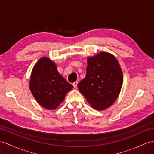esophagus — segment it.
Here are the masks:
<instances>
[{
	"label": "esophagus",
	"mask_w": 154,
	"mask_h": 154,
	"mask_svg": "<svg viewBox=\"0 0 154 154\" xmlns=\"http://www.w3.org/2000/svg\"><path fill=\"white\" fill-rule=\"evenodd\" d=\"M72 85H73V86H74V88L76 89V88H77V85H78V82H74V83L72 84Z\"/></svg>",
	"instance_id": "1"
}]
</instances>
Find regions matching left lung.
Instances as JSON below:
<instances>
[{
    "mask_svg": "<svg viewBox=\"0 0 154 154\" xmlns=\"http://www.w3.org/2000/svg\"><path fill=\"white\" fill-rule=\"evenodd\" d=\"M86 76L78 88L92 108L104 110L117 99L123 84V72L114 56L101 51L88 57Z\"/></svg>",
    "mask_w": 154,
    "mask_h": 154,
    "instance_id": "1",
    "label": "left lung"
}]
</instances>
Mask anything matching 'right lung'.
Listing matches in <instances>:
<instances>
[{"mask_svg": "<svg viewBox=\"0 0 154 154\" xmlns=\"http://www.w3.org/2000/svg\"><path fill=\"white\" fill-rule=\"evenodd\" d=\"M72 88V85L59 73L57 65L50 58H40L34 66L29 89L40 106L48 110H55Z\"/></svg>", "mask_w": 154, "mask_h": 154, "instance_id": "obj_1", "label": "right lung"}]
</instances>
